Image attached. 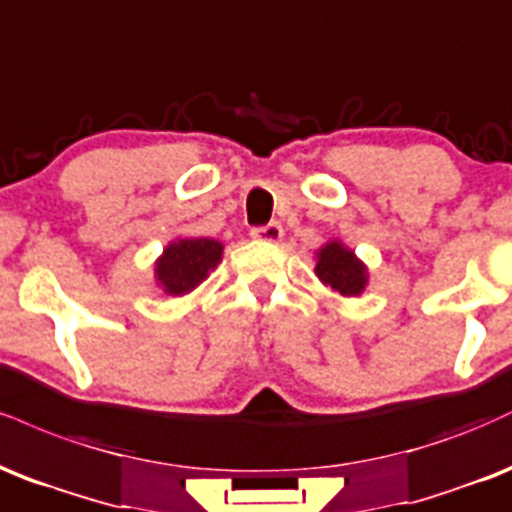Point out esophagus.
<instances>
[{
    "label": "esophagus",
    "instance_id": "obj_1",
    "mask_svg": "<svg viewBox=\"0 0 512 512\" xmlns=\"http://www.w3.org/2000/svg\"><path fill=\"white\" fill-rule=\"evenodd\" d=\"M251 237L261 239V242H280L282 237L280 222H268V225L263 227H254V230H251Z\"/></svg>",
    "mask_w": 512,
    "mask_h": 512
}]
</instances>
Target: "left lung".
Here are the masks:
<instances>
[{
  "label": "left lung",
  "instance_id": "8db88e82",
  "mask_svg": "<svg viewBox=\"0 0 512 512\" xmlns=\"http://www.w3.org/2000/svg\"><path fill=\"white\" fill-rule=\"evenodd\" d=\"M316 275L323 285L333 287L335 292L354 297L364 290L366 285V268L354 258L352 251L338 242H330L318 251Z\"/></svg>",
  "mask_w": 512,
  "mask_h": 512
}]
</instances>
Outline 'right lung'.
I'll list each match as a JSON object with an SVG mask.
<instances>
[{
    "instance_id": "right-lung-1",
    "label": "right lung",
    "mask_w": 512,
    "mask_h": 512,
    "mask_svg": "<svg viewBox=\"0 0 512 512\" xmlns=\"http://www.w3.org/2000/svg\"><path fill=\"white\" fill-rule=\"evenodd\" d=\"M220 254L222 244L215 239H179L167 246L155 273L167 294H186L208 278Z\"/></svg>"
}]
</instances>
